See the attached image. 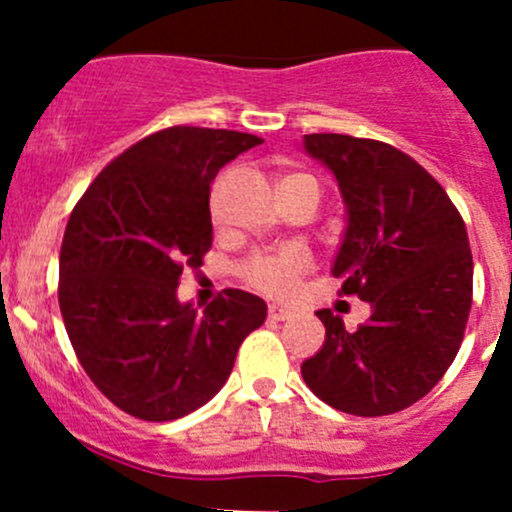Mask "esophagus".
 <instances>
[{"instance_id": "1", "label": "esophagus", "mask_w": 512, "mask_h": 512, "mask_svg": "<svg viewBox=\"0 0 512 512\" xmlns=\"http://www.w3.org/2000/svg\"><path fill=\"white\" fill-rule=\"evenodd\" d=\"M267 317H270L272 322H287V319H294V312L287 307H280V304H270V309H267Z\"/></svg>"}]
</instances>
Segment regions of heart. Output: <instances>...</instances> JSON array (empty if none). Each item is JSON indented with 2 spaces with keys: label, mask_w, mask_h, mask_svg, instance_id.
<instances>
[{
  "label": "heart",
  "mask_w": 512,
  "mask_h": 512,
  "mask_svg": "<svg viewBox=\"0 0 512 512\" xmlns=\"http://www.w3.org/2000/svg\"><path fill=\"white\" fill-rule=\"evenodd\" d=\"M299 178H309V175L289 173L282 178V183H289V180H299ZM307 265L309 260L302 250H297V247H287V250L270 252V255L252 257V260L245 265V275L247 280H250V285L262 289V292L287 294L289 289L294 287V282H297V277L307 270Z\"/></svg>",
  "instance_id": "heart-1"
}]
</instances>
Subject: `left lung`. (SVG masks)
<instances>
[{"label":"left lung","instance_id":"left-lung-1","mask_svg":"<svg viewBox=\"0 0 512 512\" xmlns=\"http://www.w3.org/2000/svg\"><path fill=\"white\" fill-rule=\"evenodd\" d=\"M304 151L337 178L347 225L332 275L371 317L349 332L319 309L327 337L302 379L344 414H396L441 381L463 342L473 302L466 223L436 178L389 143L312 133Z\"/></svg>","mask_w":512,"mask_h":512}]
</instances>
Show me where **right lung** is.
Listing matches in <instances>:
<instances>
[{"instance_id": "add662e5", "label": "right lung", "mask_w": 512, "mask_h": 512, "mask_svg": "<svg viewBox=\"0 0 512 512\" xmlns=\"http://www.w3.org/2000/svg\"><path fill=\"white\" fill-rule=\"evenodd\" d=\"M262 138L173 126L98 173L66 225L59 307L66 334L108 401L143 421H175L208 404L267 304L223 289L200 312L180 302L183 267L213 245L210 185Z\"/></svg>"}]
</instances>
